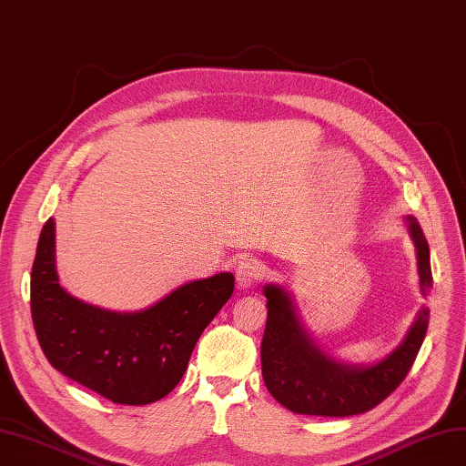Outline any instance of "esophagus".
<instances>
[{
  "mask_svg": "<svg viewBox=\"0 0 466 466\" xmlns=\"http://www.w3.org/2000/svg\"><path fill=\"white\" fill-rule=\"evenodd\" d=\"M262 266H259V262H256L254 258H245L240 259L238 266H237V271H235V277H237V285L238 289H250L254 287L259 279H262Z\"/></svg>",
  "mask_w": 466,
  "mask_h": 466,
  "instance_id": "esophagus-1",
  "label": "esophagus"
}]
</instances>
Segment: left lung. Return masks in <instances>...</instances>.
Returning <instances> with one entry per match:
<instances>
[{
    "label": "left lung",
    "mask_w": 466,
    "mask_h": 466,
    "mask_svg": "<svg viewBox=\"0 0 466 466\" xmlns=\"http://www.w3.org/2000/svg\"><path fill=\"white\" fill-rule=\"evenodd\" d=\"M409 235L417 248L420 290L432 287L431 248L415 218L409 216ZM268 321L259 356L269 394L300 415L351 417L384 401L411 370L422 346L431 311L422 308L405 340L373 367H351L332 361L318 350L298 321L289 294L275 285L264 289Z\"/></svg>",
    "instance_id": "left-lung-1"
}]
</instances>
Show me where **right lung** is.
I'll use <instances>...</instances> for the list:
<instances>
[{
    "instance_id": "obj_1",
    "label": "right lung",
    "mask_w": 466,
    "mask_h": 466,
    "mask_svg": "<svg viewBox=\"0 0 466 466\" xmlns=\"http://www.w3.org/2000/svg\"><path fill=\"white\" fill-rule=\"evenodd\" d=\"M235 289L231 273L179 287L153 308L116 313L84 304L55 269V223L46 221L32 264L30 309L47 361L113 403L147 405L181 380L202 330Z\"/></svg>"
}]
</instances>
